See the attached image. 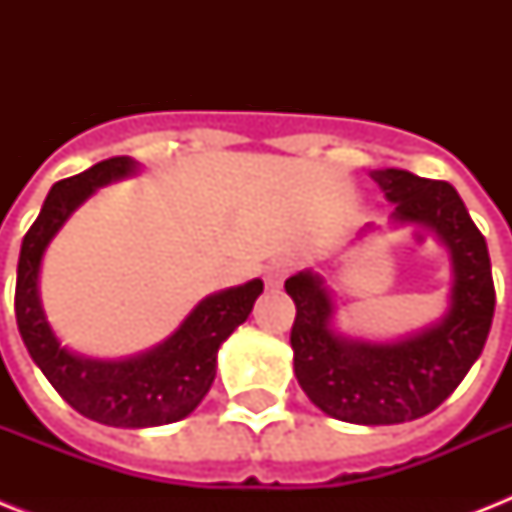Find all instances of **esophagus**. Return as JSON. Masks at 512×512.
Masks as SVG:
<instances>
[{"label": "esophagus", "instance_id": "obj_1", "mask_svg": "<svg viewBox=\"0 0 512 512\" xmlns=\"http://www.w3.org/2000/svg\"><path fill=\"white\" fill-rule=\"evenodd\" d=\"M292 268H295V260H289V257H276V260H271L268 268H265V284H268V287H281L284 279L292 273Z\"/></svg>", "mask_w": 512, "mask_h": 512}]
</instances>
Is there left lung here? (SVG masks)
Returning a JSON list of instances; mask_svg holds the SVG:
<instances>
[{"instance_id": "1", "label": "left lung", "mask_w": 512, "mask_h": 512, "mask_svg": "<svg viewBox=\"0 0 512 512\" xmlns=\"http://www.w3.org/2000/svg\"><path fill=\"white\" fill-rule=\"evenodd\" d=\"M396 223L422 225L452 255V303L438 324L398 342L348 340L332 329L335 303L316 273L284 281L295 300V377L321 412L356 425H396L430 414L452 396L486 345L494 281L484 233L446 180L374 170Z\"/></svg>"}]
</instances>
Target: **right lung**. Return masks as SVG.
<instances>
[{"mask_svg": "<svg viewBox=\"0 0 512 512\" xmlns=\"http://www.w3.org/2000/svg\"><path fill=\"white\" fill-rule=\"evenodd\" d=\"M138 170L130 156L98 162L82 175L66 177L50 188L42 212L20 244L15 319L34 364L66 404L79 414L114 428H151L188 417L215 380L217 348L247 321L263 292L252 279L204 297L170 340L124 361H98L60 348L39 303V268L52 236L95 188Z\"/></svg>", "mask_w": 512, "mask_h": 512, "instance_id": "add662e5", "label": "right lung"}]
</instances>
